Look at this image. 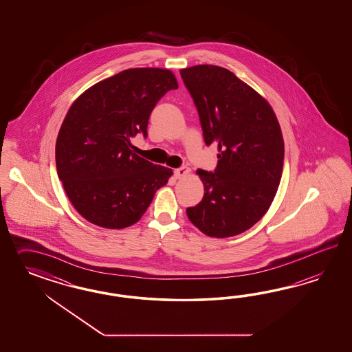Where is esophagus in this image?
Returning <instances> with one entry per match:
<instances>
[{
  "label": "esophagus",
  "mask_w": 352,
  "mask_h": 352,
  "mask_svg": "<svg viewBox=\"0 0 352 352\" xmlns=\"http://www.w3.org/2000/svg\"><path fill=\"white\" fill-rule=\"evenodd\" d=\"M188 173H190V168L186 166V165H183L181 168H178V169L174 170V175H175V178H183V177H186Z\"/></svg>",
  "instance_id": "esophagus-1"
}]
</instances>
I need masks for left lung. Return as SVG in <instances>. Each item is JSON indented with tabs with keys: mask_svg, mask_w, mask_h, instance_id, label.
<instances>
[{
	"mask_svg": "<svg viewBox=\"0 0 352 352\" xmlns=\"http://www.w3.org/2000/svg\"><path fill=\"white\" fill-rule=\"evenodd\" d=\"M197 108L206 146H218L214 171L199 169L203 200L187 208L201 232L230 237L249 230L272 203L284 165V140L266 100L218 65L181 71Z\"/></svg>",
	"mask_w": 352,
	"mask_h": 352,
	"instance_id": "8db88e82",
	"label": "left lung"
}]
</instances>
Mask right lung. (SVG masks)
<instances>
[{"mask_svg": "<svg viewBox=\"0 0 352 352\" xmlns=\"http://www.w3.org/2000/svg\"><path fill=\"white\" fill-rule=\"evenodd\" d=\"M178 82L169 69L131 68L98 82L76 99L59 130L58 177L76 210L90 223L125 228L138 222L171 169L133 152L147 138L151 112Z\"/></svg>", "mask_w": 352, "mask_h": 352, "instance_id": "right-lung-1", "label": "right lung"}]
</instances>
